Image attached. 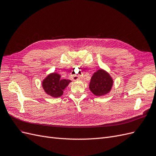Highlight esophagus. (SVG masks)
Returning a JSON list of instances; mask_svg holds the SVG:
<instances>
[{
	"mask_svg": "<svg viewBox=\"0 0 156 156\" xmlns=\"http://www.w3.org/2000/svg\"><path fill=\"white\" fill-rule=\"evenodd\" d=\"M73 80H78L79 78L78 76H73Z\"/></svg>",
	"mask_w": 156,
	"mask_h": 156,
	"instance_id": "1",
	"label": "esophagus"
}]
</instances>
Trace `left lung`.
<instances>
[{
    "mask_svg": "<svg viewBox=\"0 0 156 156\" xmlns=\"http://www.w3.org/2000/svg\"><path fill=\"white\" fill-rule=\"evenodd\" d=\"M113 85V80L110 74L103 69L93 74L90 83V90L96 96H103L108 93Z\"/></svg>",
    "mask_w": 156,
    "mask_h": 156,
    "instance_id": "obj_1",
    "label": "left lung"
}]
</instances>
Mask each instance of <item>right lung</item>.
<instances>
[{
  "label": "right lung",
  "instance_id": "obj_1",
  "mask_svg": "<svg viewBox=\"0 0 156 156\" xmlns=\"http://www.w3.org/2000/svg\"><path fill=\"white\" fill-rule=\"evenodd\" d=\"M70 82V80L61 79L59 74L53 73L44 80L42 87L48 95L57 98L63 94V90Z\"/></svg>",
  "mask_w": 156,
  "mask_h": 156
}]
</instances>
